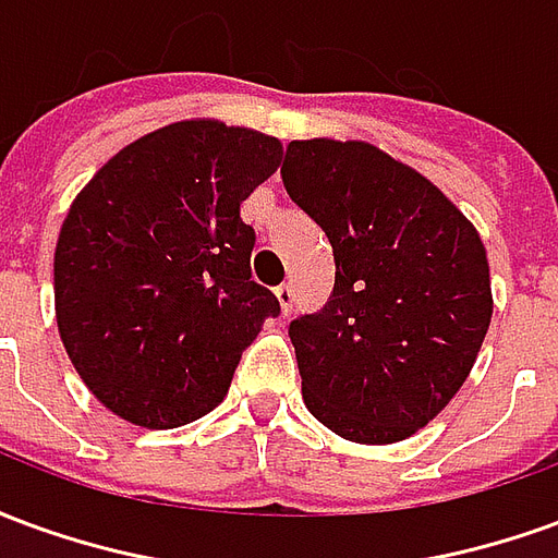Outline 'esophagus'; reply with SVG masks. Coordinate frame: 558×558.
<instances>
[{
    "instance_id": "esophagus-1",
    "label": "esophagus",
    "mask_w": 558,
    "mask_h": 558,
    "mask_svg": "<svg viewBox=\"0 0 558 558\" xmlns=\"http://www.w3.org/2000/svg\"><path fill=\"white\" fill-rule=\"evenodd\" d=\"M275 299H278V304H280V314L290 316V311H292V290H290V287H287V283H280L278 290H275Z\"/></svg>"
}]
</instances>
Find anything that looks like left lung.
Returning a JSON list of instances; mask_svg holds the SVG:
<instances>
[{"mask_svg": "<svg viewBox=\"0 0 558 558\" xmlns=\"http://www.w3.org/2000/svg\"><path fill=\"white\" fill-rule=\"evenodd\" d=\"M280 175L335 254L328 304L290 323L304 407L350 442H400L478 359L493 316L484 242L430 179L362 140H292Z\"/></svg>", "mask_w": 558, "mask_h": 558, "instance_id": "8db88e82", "label": "left lung"}]
</instances>
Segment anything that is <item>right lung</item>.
<instances>
[{
  "label": "right lung",
  "instance_id": "1",
  "mask_svg": "<svg viewBox=\"0 0 558 558\" xmlns=\"http://www.w3.org/2000/svg\"><path fill=\"white\" fill-rule=\"evenodd\" d=\"M278 137L184 119L116 151L68 208L56 323L80 379L119 418L170 430L230 391L278 299L251 280L239 215L280 167Z\"/></svg>",
  "mask_w": 558,
  "mask_h": 558
}]
</instances>
